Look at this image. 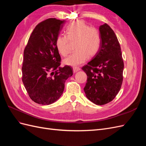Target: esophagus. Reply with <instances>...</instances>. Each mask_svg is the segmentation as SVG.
<instances>
[{
	"label": "esophagus",
	"instance_id": "1",
	"mask_svg": "<svg viewBox=\"0 0 146 146\" xmlns=\"http://www.w3.org/2000/svg\"><path fill=\"white\" fill-rule=\"evenodd\" d=\"M80 70V68H78V67H74L73 68V71H74V73H76L77 72H78V70Z\"/></svg>",
	"mask_w": 146,
	"mask_h": 146
}]
</instances>
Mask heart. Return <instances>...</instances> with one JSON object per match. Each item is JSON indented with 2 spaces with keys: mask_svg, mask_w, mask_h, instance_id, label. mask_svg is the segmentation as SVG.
<instances>
[{
  "mask_svg": "<svg viewBox=\"0 0 146 146\" xmlns=\"http://www.w3.org/2000/svg\"><path fill=\"white\" fill-rule=\"evenodd\" d=\"M66 35H59L56 39V47L60 54L63 56L69 52V41L76 42V52L63 60V63L73 67L84 63L88 56L92 57L98 54L101 45L99 30L90 27L83 21H77L69 24L66 29Z\"/></svg>",
  "mask_w": 146,
  "mask_h": 146,
  "instance_id": "obj_1",
  "label": "heart"
}]
</instances>
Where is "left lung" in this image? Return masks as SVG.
Masks as SVG:
<instances>
[{"label": "left lung", "mask_w": 146, "mask_h": 146, "mask_svg": "<svg viewBox=\"0 0 146 146\" xmlns=\"http://www.w3.org/2000/svg\"><path fill=\"white\" fill-rule=\"evenodd\" d=\"M99 32L100 49L82 69L88 77L83 89L86 98L96 105H102L112 101L120 90L124 64L114 31L104 24L99 27Z\"/></svg>", "instance_id": "left-lung-1"}]
</instances>
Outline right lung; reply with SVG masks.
<instances>
[{
    "instance_id": "obj_1",
    "label": "right lung",
    "mask_w": 146,
    "mask_h": 146,
    "mask_svg": "<svg viewBox=\"0 0 146 146\" xmlns=\"http://www.w3.org/2000/svg\"><path fill=\"white\" fill-rule=\"evenodd\" d=\"M66 21L49 18L38 24L24 51L23 82L33 101L50 105L62 95L66 80L72 76L69 66L60 67L56 39Z\"/></svg>"
}]
</instances>
